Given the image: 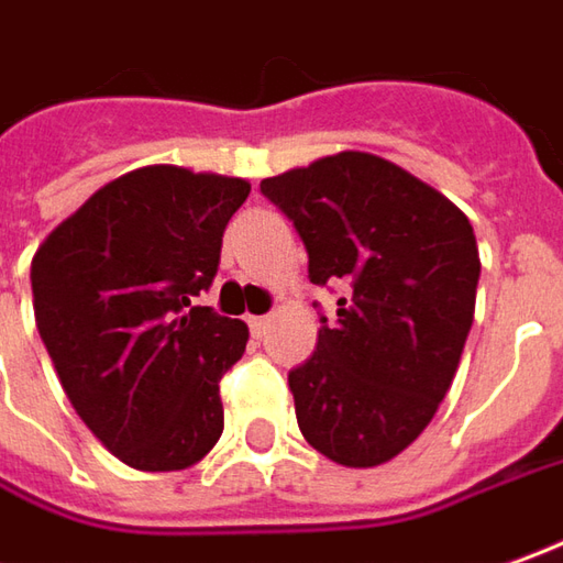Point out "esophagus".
<instances>
[{
  "mask_svg": "<svg viewBox=\"0 0 563 563\" xmlns=\"http://www.w3.org/2000/svg\"><path fill=\"white\" fill-rule=\"evenodd\" d=\"M269 321H273V316H260V319H247V324H251V333H254V336H263V333H266V328H269Z\"/></svg>",
  "mask_w": 563,
  "mask_h": 563,
  "instance_id": "34e87169",
  "label": "esophagus"
}]
</instances>
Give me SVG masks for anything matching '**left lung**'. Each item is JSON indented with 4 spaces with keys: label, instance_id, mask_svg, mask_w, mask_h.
<instances>
[{
    "label": "left lung",
    "instance_id": "obj_1",
    "mask_svg": "<svg viewBox=\"0 0 563 563\" xmlns=\"http://www.w3.org/2000/svg\"><path fill=\"white\" fill-rule=\"evenodd\" d=\"M309 254L312 285H343L316 352L288 374L303 438L340 466H379L417 441L451 389L482 275L468 217L371 153L266 177Z\"/></svg>",
    "mask_w": 563,
    "mask_h": 563
}]
</instances>
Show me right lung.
<instances>
[{"label": "right lung", "instance_id": "obj_1", "mask_svg": "<svg viewBox=\"0 0 563 563\" xmlns=\"http://www.w3.org/2000/svg\"><path fill=\"white\" fill-rule=\"evenodd\" d=\"M247 192L242 177L137 168L97 189L33 257L36 328L69 405L141 472L192 466L223 432L220 379L247 328L196 297Z\"/></svg>", "mask_w": 563, "mask_h": 563}]
</instances>
